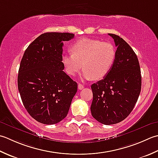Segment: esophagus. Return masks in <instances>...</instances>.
<instances>
[{
	"mask_svg": "<svg viewBox=\"0 0 158 158\" xmlns=\"http://www.w3.org/2000/svg\"><path fill=\"white\" fill-rule=\"evenodd\" d=\"M84 87H85V86H84V85H82V84H78V89L79 90H82V89H84Z\"/></svg>",
	"mask_w": 158,
	"mask_h": 158,
	"instance_id": "1",
	"label": "esophagus"
}]
</instances>
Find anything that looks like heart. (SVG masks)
<instances>
[{"label":"heart","mask_w":158,"mask_h":158,"mask_svg":"<svg viewBox=\"0 0 158 158\" xmlns=\"http://www.w3.org/2000/svg\"><path fill=\"white\" fill-rule=\"evenodd\" d=\"M72 53L65 54L61 62L67 74L74 76L82 67L83 79L100 80L104 78L113 66L116 59V49L108 41L83 38L72 44Z\"/></svg>","instance_id":"1"}]
</instances>
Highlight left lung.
I'll return each instance as SVG.
<instances>
[{"label": "left lung", "instance_id": "left-lung-1", "mask_svg": "<svg viewBox=\"0 0 158 158\" xmlns=\"http://www.w3.org/2000/svg\"><path fill=\"white\" fill-rule=\"evenodd\" d=\"M117 47L109 73L91 85V114L99 123L112 125L124 120L132 111L141 90L138 57L130 45L117 35L108 33Z\"/></svg>", "mask_w": 158, "mask_h": 158}]
</instances>
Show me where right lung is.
<instances>
[{
	"label": "right lung",
	"instance_id": "add662e5",
	"mask_svg": "<svg viewBox=\"0 0 158 158\" xmlns=\"http://www.w3.org/2000/svg\"><path fill=\"white\" fill-rule=\"evenodd\" d=\"M69 33L41 34L28 46L18 71V86L24 108L41 123H59L68 113L78 85L64 72L63 41Z\"/></svg>",
	"mask_w": 158,
	"mask_h": 158
}]
</instances>
